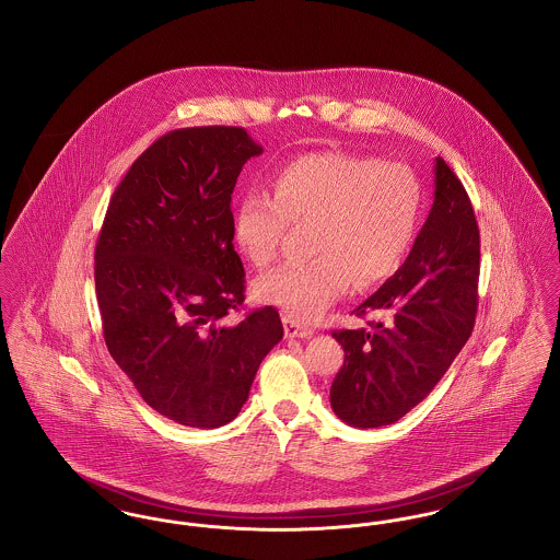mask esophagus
Returning a JSON list of instances; mask_svg holds the SVG:
<instances>
[{
    "instance_id": "1",
    "label": "esophagus",
    "mask_w": 560,
    "mask_h": 560,
    "mask_svg": "<svg viewBox=\"0 0 560 560\" xmlns=\"http://www.w3.org/2000/svg\"><path fill=\"white\" fill-rule=\"evenodd\" d=\"M283 327H285V336H290V338H311L313 336V329L306 323H300L288 315L283 317Z\"/></svg>"
}]
</instances>
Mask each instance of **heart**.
Here are the masks:
<instances>
[{"instance_id":"1","label":"heart","mask_w":560,"mask_h":560,"mask_svg":"<svg viewBox=\"0 0 560 560\" xmlns=\"http://www.w3.org/2000/svg\"><path fill=\"white\" fill-rule=\"evenodd\" d=\"M270 194L247 192L233 215V240L256 268L277 260L288 224L308 226L300 265L256 281L262 302L293 319H315L347 292L368 290L399 268L418 226L422 192L400 163L347 151H315L285 163Z\"/></svg>"}]
</instances>
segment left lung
Instances as JSON below:
<instances>
[{
	"label": "left lung",
	"instance_id": "8db88e82",
	"mask_svg": "<svg viewBox=\"0 0 560 560\" xmlns=\"http://www.w3.org/2000/svg\"><path fill=\"white\" fill-rule=\"evenodd\" d=\"M434 203L402 267L352 313L368 327L334 329L345 365L331 409L354 428L388 427L427 399L468 342L479 308V224L445 161Z\"/></svg>",
	"mask_w": 560,
	"mask_h": 560
}]
</instances>
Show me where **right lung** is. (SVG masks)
<instances>
[{"label":"right lung","instance_id":"add662e5","mask_svg":"<svg viewBox=\"0 0 560 560\" xmlns=\"http://www.w3.org/2000/svg\"><path fill=\"white\" fill-rule=\"evenodd\" d=\"M262 153L243 128L158 138L115 188L94 252L103 334L142 400L176 424H229L281 338L272 306L231 319L245 300L231 195Z\"/></svg>","mask_w":560,"mask_h":560}]
</instances>
